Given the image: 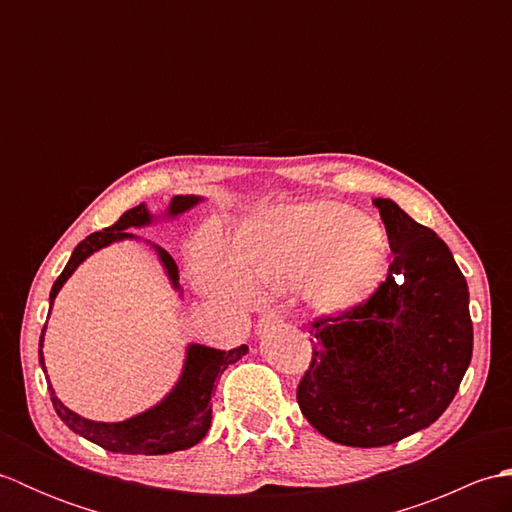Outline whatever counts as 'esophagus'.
<instances>
[{"instance_id":"esophagus-1","label":"esophagus","mask_w":512,"mask_h":512,"mask_svg":"<svg viewBox=\"0 0 512 512\" xmlns=\"http://www.w3.org/2000/svg\"><path fill=\"white\" fill-rule=\"evenodd\" d=\"M281 319H284V317H281V314H279L277 310H270V312H266V314H264L262 319H259V325H257V328H259V332H262V330H268V328H273V325L281 323Z\"/></svg>"}]
</instances>
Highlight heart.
I'll return each instance as SVG.
<instances>
[{"label": "heart", "instance_id": "b5f03b06", "mask_svg": "<svg viewBox=\"0 0 512 512\" xmlns=\"http://www.w3.org/2000/svg\"><path fill=\"white\" fill-rule=\"evenodd\" d=\"M387 237L341 204H303L257 215L239 228L222 262L213 246L195 255V279L213 295L288 290L306 281L321 312H343L372 295L385 273Z\"/></svg>", "mask_w": 512, "mask_h": 512}]
</instances>
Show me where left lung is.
I'll use <instances>...</instances> for the list:
<instances>
[{"label":"left lung","mask_w":512,"mask_h":512,"mask_svg":"<svg viewBox=\"0 0 512 512\" xmlns=\"http://www.w3.org/2000/svg\"><path fill=\"white\" fill-rule=\"evenodd\" d=\"M394 262L358 306L310 323L301 413L345 447H387L436 422L473 354L469 286L449 246L376 198Z\"/></svg>","instance_id":"8db88e82"}]
</instances>
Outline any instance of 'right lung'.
Segmentation results:
<instances>
[{"label":"right lung","mask_w":512,"mask_h":512,"mask_svg":"<svg viewBox=\"0 0 512 512\" xmlns=\"http://www.w3.org/2000/svg\"><path fill=\"white\" fill-rule=\"evenodd\" d=\"M200 202L195 195H176L169 204V215H178L189 211L191 206ZM151 222V215L145 204L134 206V209L125 211L118 220L103 228V231H96L88 235L83 242L74 248L70 262L65 264L63 273L54 281L50 290V306L61 286L68 281V277L74 273L76 266L85 262L94 250H99L107 244L118 242V239L134 237L127 233V228L132 226H145ZM162 266L167 268V275L171 284L178 286V266L173 262V257L156 246ZM43 332H46V325H43ZM41 341L39 339V363L43 365V354H41ZM248 352L246 345H239L235 350H215V347L206 345H189L187 350V363H184V372L178 380V385L173 387L171 394L160 402V405L151 407L149 411L140 413L136 418H129L125 422H94L88 418H81L79 413L70 411L63 402L54 396L52 385L50 389V400L52 407L57 411V416L68 424V427L90 440L99 444L105 451L112 453H129V455H165L173 451H184L191 449L193 444H198L206 431L211 427V394L215 391V380L222 376L224 369L239 361ZM46 372V367H43Z\"/></svg>","instance_id":"1"}]
</instances>
